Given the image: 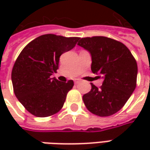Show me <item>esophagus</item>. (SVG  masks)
<instances>
[{"instance_id":"1","label":"esophagus","mask_w":150,"mask_h":150,"mask_svg":"<svg viewBox=\"0 0 150 150\" xmlns=\"http://www.w3.org/2000/svg\"><path fill=\"white\" fill-rule=\"evenodd\" d=\"M79 83V79H75L74 80V83L75 84H78Z\"/></svg>"}]
</instances>
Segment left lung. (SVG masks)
Masks as SVG:
<instances>
[{
    "mask_svg": "<svg viewBox=\"0 0 150 150\" xmlns=\"http://www.w3.org/2000/svg\"><path fill=\"white\" fill-rule=\"evenodd\" d=\"M78 45L89 51L92 72L103 78L100 88L91 83V90L83 96L84 104L95 115L111 116L124 106L135 89V58L124 43L106 37L81 38Z\"/></svg>",
    "mask_w": 150,
    "mask_h": 150,
    "instance_id": "obj_1",
    "label": "left lung"
}]
</instances>
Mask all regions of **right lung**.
<instances>
[{
    "label": "right lung",
    "instance_id": "1",
    "mask_svg": "<svg viewBox=\"0 0 150 150\" xmlns=\"http://www.w3.org/2000/svg\"><path fill=\"white\" fill-rule=\"evenodd\" d=\"M79 38L45 34L32 40L21 52L11 72L16 97L26 110L44 118L58 112L63 107L73 81L60 82L52 73L58 69L62 53L72 49Z\"/></svg>",
    "mask_w": 150,
    "mask_h": 150
}]
</instances>
